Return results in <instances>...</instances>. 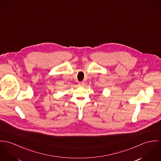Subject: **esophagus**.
<instances>
[{
	"mask_svg": "<svg viewBox=\"0 0 161 161\" xmlns=\"http://www.w3.org/2000/svg\"><path fill=\"white\" fill-rule=\"evenodd\" d=\"M85 85V83L84 81H81V82H79V85L80 86H83Z\"/></svg>",
	"mask_w": 161,
	"mask_h": 161,
	"instance_id": "1",
	"label": "esophagus"
}]
</instances>
